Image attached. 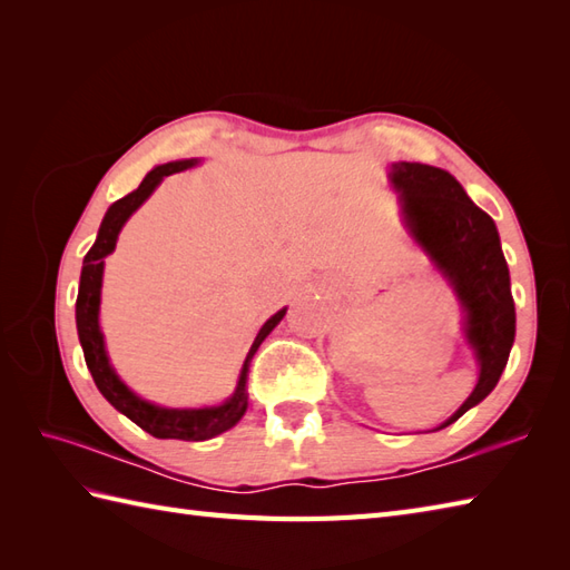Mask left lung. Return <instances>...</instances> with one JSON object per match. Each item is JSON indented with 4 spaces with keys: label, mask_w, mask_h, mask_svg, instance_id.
I'll return each mask as SVG.
<instances>
[{
    "label": "left lung",
    "mask_w": 570,
    "mask_h": 570,
    "mask_svg": "<svg viewBox=\"0 0 570 570\" xmlns=\"http://www.w3.org/2000/svg\"><path fill=\"white\" fill-rule=\"evenodd\" d=\"M392 184L402 193L404 215L419 245L451 278L465 308V333L480 360L478 386L441 429L480 404L510 357L514 343V298L510 269L492 217L472 203L458 180L429 164H392Z\"/></svg>",
    "instance_id": "obj_1"
}]
</instances>
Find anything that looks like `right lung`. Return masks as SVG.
<instances>
[{
  "instance_id": "right-lung-1",
  "label": "right lung",
  "mask_w": 570,
  "mask_h": 570,
  "mask_svg": "<svg viewBox=\"0 0 570 570\" xmlns=\"http://www.w3.org/2000/svg\"><path fill=\"white\" fill-rule=\"evenodd\" d=\"M193 164H196V161H174V164L156 166L154 171H149L147 178L141 180V186L137 190H131L129 196L119 198L117 203L110 205V210L105 213V220L100 225L98 239H95V245L90 247V252L85 254V259H82L80 288H78V301H76L78 337H80L82 355H85V362H88V370L92 374L95 384H98V390L102 392L107 402H110L117 411H122L127 419L135 421L139 429L151 433L154 439L208 441V439H213V435L233 429L247 411L249 362H252L254 353H257V347L262 345L264 337L276 328V323L282 321L284 313H286V308H282L262 325V331L257 333V337H254V343H252L249 353H247L245 367H242L237 390L223 406L161 409V406H154L149 402H144V399H139L137 394H131L127 386L119 382L115 370L110 367V360H107L102 333H100V325H98L105 257L115 249L117 235H119V229H122V225L127 223V217L151 196L154 188L161 184V178L171 176L176 171H184V168H188Z\"/></svg>"
}]
</instances>
